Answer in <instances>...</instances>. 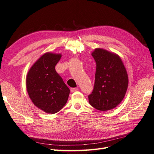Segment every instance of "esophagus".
<instances>
[{"instance_id": "34e87169", "label": "esophagus", "mask_w": 154, "mask_h": 154, "mask_svg": "<svg viewBox=\"0 0 154 154\" xmlns=\"http://www.w3.org/2000/svg\"><path fill=\"white\" fill-rule=\"evenodd\" d=\"M78 90V88H70V91L71 92H74Z\"/></svg>"}]
</instances>
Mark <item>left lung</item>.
Returning <instances> with one entry per match:
<instances>
[{"label": "left lung", "instance_id": "left-lung-1", "mask_svg": "<svg viewBox=\"0 0 154 154\" xmlns=\"http://www.w3.org/2000/svg\"><path fill=\"white\" fill-rule=\"evenodd\" d=\"M96 64L93 91L89 103L99 111H108L121 103L128 88V79L121 58L109 51L96 49L91 54Z\"/></svg>", "mask_w": 154, "mask_h": 154}]
</instances>
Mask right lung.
<instances>
[{"instance_id": "obj_1", "label": "right lung", "mask_w": 154, "mask_h": 154, "mask_svg": "<svg viewBox=\"0 0 154 154\" xmlns=\"http://www.w3.org/2000/svg\"><path fill=\"white\" fill-rule=\"evenodd\" d=\"M60 57V54H44L27 75L26 87L30 99L36 107L47 113L59 111L69 96V88L55 70Z\"/></svg>"}]
</instances>
